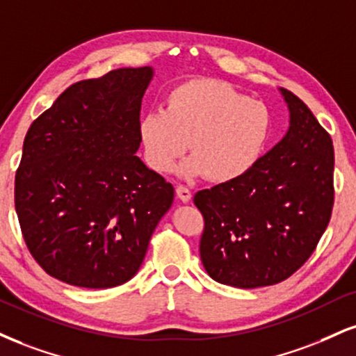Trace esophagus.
<instances>
[{"mask_svg": "<svg viewBox=\"0 0 356 356\" xmlns=\"http://www.w3.org/2000/svg\"><path fill=\"white\" fill-rule=\"evenodd\" d=\"M175 194H177V197L182 200V202H189L191 197H192V192L187 189L186 186H177V187H175Z\"/></svg>", "mask_w": 356, "mask_h": 356, "instance_id": "1", "label": "esophagus"}]
</instances>
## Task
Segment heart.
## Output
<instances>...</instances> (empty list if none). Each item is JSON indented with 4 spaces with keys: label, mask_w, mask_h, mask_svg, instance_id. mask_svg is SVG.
Segmentation results:
<instances>
[{
    "label": "heart",
    "mask_w": 356,
    "mask_h": 356,
    "mask_svg": "<svg viewBox=\"0 0 356 356\" xmlns=\"http://www.w3.org/2000/svg\"><path fill=\"white\" fill-rule=\"evenodd\" d=\"M270 127V111L262 102L222 81L194 79L167 94L164 111L140 119L139 136L144 159L156 172H170L191 147L181 174L222 184L254 167Z\"/></svg>",
    "instance_id": "b5f03b06"
}]
</instances>
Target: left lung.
Segmentation results:
<instances>
[{
    "label": "left lung",
    "instance_id": "8db88e82",
    "mask_svg": "<svg viewBox=\"0 0 356 356\" xmlns=\"http://www.w3.org/2000/svg\"><path fill=\"white\" fill-rule=\"evenodd\" d=\"M290 129L232 182L194 195L204 217L200 260L219 284L257 289L293 275L332 217V137L293 92L282 88Z\"/></svg>",
    "mask_w": 356,
    "mask_h": 356
}]
</instances>
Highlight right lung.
Here are the masks:
<instances>
[{
  "instance_id": "add662e5",
  "label": "right lung",
  "mask_w": 356,
  "mask_h": 356,
  "mask_svg": "<svg viewBox=\"0 0 356 356\" xmlns=\"http://www.w3.org/2000/svg\"><path fill=\"white\" fill-rule=\"evenodd\" d=\"M151 67L71 84L34 119L15 177L29 254L83 289L126 284L174 200V187L136 156Z\"/></svg>"
}]
</instances>
